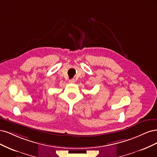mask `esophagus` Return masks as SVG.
Listing matches in <instances>:
<instances>
[{"label":"esophagus","mask_w":157,"mask_h":157,"mask_svg":"<svg viewBox=\"0 0 157 157\" xmlns=\"http://www.w3.org/2000/svg\"><path fill=\"white\" fill-rule=\"evenodd\" d=\"M69 82H70V83H75V79H70V80H69Z\"/></svg>","instance_id":"34e87169"}]
</instances>
